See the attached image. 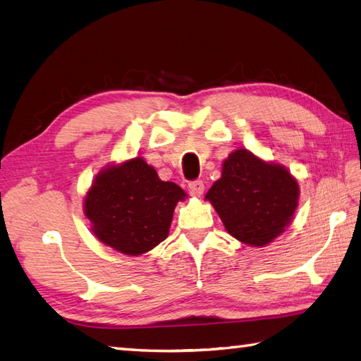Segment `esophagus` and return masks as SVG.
<instances>
[{"label":"esophagus","mask_w":361,"mask_h":361,"mask_svg":"<svg viewBox=\"0 0 361 361\" xmlns=\"http://www.w3.org/2000/svg\"><path fill=\"white\" fill-rule=\"evenodd\" d=\"M189 190H190V194H192V195L200 197V195L203 194V192H204V183L201 181V180L190 181V183H189Z\"/></svg>","instance_id":"1"}]
</instances>
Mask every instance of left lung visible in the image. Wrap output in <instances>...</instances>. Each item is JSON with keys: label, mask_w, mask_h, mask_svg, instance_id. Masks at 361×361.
Instances as JSON below:
<instances>
[{"label": "left lung", "mask_w": 361, "mask_h": 361, "mask_svg": "<svg viewBox=\"0 0 361 361\" xmlns=\"http://www.w3.org/2000/svg\"><path fill=\"white\" fill-rule=\"evenodd\" d=\"M298 195V183L288 169L238 149L224 160L221 178L212 184L206 200L233 238L259 247L289 226Z\"/></svg>", "instance_id": "8db88e82"}]
</instances>
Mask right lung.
Segmentation results:
<instances>
[{
	"instance_id": "1",
	"label": "right lung",
	"mask_w": 361,
	"mask_h": 361,
	"mask_svg": "<svg viewBox=\"0 0 361 361\" xmlns=\"http://www.w3.org/2000/svg\"><path fill=\"white\" fill-rule=\"evenodd\" d=\"M184 190L161 181L142 158L109 166L97 175L85 198L95 237L126 255H141L167 238Z\"/></svg>"
}]
</instances>
